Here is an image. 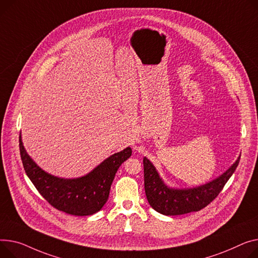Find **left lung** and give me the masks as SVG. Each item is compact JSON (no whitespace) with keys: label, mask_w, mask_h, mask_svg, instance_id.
Masks as SVG:
<instances>
[{"label":"left lung","mask_w":258,"mask_h":258,"mask_svg":"<svg viewBox=\"0 0 258 258\" xmlns=\"http://www.w3.org/2000/svg\"><path fill=\"white\" fill-rule=\"evenodd\" d=\"M241 156L217 178L195 187H172L167 185L161 178L153 164L145 157L144 187L150 207L166 216H178L198 212L210 204L222 191L238 165Z\"/></svg>","instance_id":"left-lung-1"}]
</instances>
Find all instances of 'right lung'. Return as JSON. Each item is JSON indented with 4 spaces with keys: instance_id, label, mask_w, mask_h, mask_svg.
Wrapping results in <instances>:
<instances>
[{
    "instance_id": "add662e5",
    "label": "right lung",
    "mask_w": 258,
    "mask_h": 258,
    "mask_svg": "<svg viewBox=\"0 0 258 258\" xmlns=\"http://www.w3.org/2000/svg\"><path fill=\"white\" fill-rule=\"evenodd\" d=\"M21 158L26 173L41 196L59 211L74 216H89L104 207L118 168L132 156L126 147L101 162L89 173L77 178H62L41 169L29 156L20 135Z\"/></svg>"
}]
</instances>
